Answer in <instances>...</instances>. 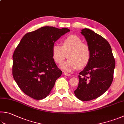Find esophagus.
Segmentation results:
<instances>
[{
    "label": "esophagus",
    "mask_w": 124,
    "mask_h": 124,
    "mask_svg": "<svg viewBox=\"0 0 124 124\" xmlns=\"http://www.w3.org/2000/svg\"><path fill=\"white\" fill-rule=\"evenodd\" d=\"M64 75H66V76H70V74H69V73H64Z\"/></svg>",
    "instance_id": "1"
}]
</instances>
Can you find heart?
Listing matches in <instances>:
<instances>
[{
  "label": "heart",
  "mask_w": 124,
  "mask_h": 124,
  "mask_svg": "<svg viewBox=\"0 0 124 124\" xmlns=\"http://www.w3.org/2000/svg\"><path fill=\"white\" fill-rule=\"evenodd\" d=\"M66 61L60 65L63 70L71 72L78 68H82L88 63L91 58V50L87 44L83 43L82 40L76 35H71L63 40L62 46L54 43L52 48L53 57L57 63H61L66 58Z\"/></svg>",
  "instance_id": "1"
}]
</instances>
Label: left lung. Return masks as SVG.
Segmentation results:
<instances>
[{"label":"left lung","mask_w":124,"mask_h":124,"mask_svg":"<svg viewBox=\"0 0 124 124\" xmlns=\"http://www.w3.org/2000/svg\"><path fill=\"white\" fill-rule=\"evenodd\" d=\"M91 50L88 63L78 75L75 96L81 101H89L99 97L109 88L113 81L116 62L111 46L101 36L90 29H82Z\"/></svg>","instance_id":"obj_1"}]
</instances>
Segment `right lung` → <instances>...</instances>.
<instances>
[{
  "label": "right lung",
  "instance_id": "add662e5",
  "mask_svg": "<svg viewBox=\"0 0 124 124\" xmlns=\"http://www.w3.org/2000/svg\"><path fill=\"white\" fill-rule=\"evenodd\" d=\"M70 30L44 26L22 38L13 54L12 75L21 89L36 100L50 93L62 71L53 57V44Z\"/></svg>",
  "mask_w": 124,
  "mask_h": 124
}]
</instances>
